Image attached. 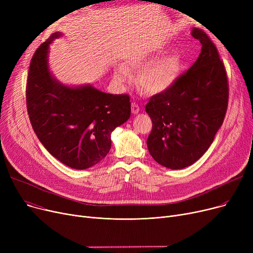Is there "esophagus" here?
<instances>
[{
	"mask_svg": "<svg viewBox=\"0 0 253 253\" xmlns=\"http://www.w3.org/2000/svg\"><path fill=\"white\" fill-rule=\"evenodd\" d=\"M131 111H132V114H138V112H139L138 104H136L135 102H132L131 103Z\"/></svg>",
	"mask_w": 253,
	"mask_h": 253,
	"instance_id": "esophagus-1",
	"label": "esophagus"
}]
</instances>
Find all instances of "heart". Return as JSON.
Listing matches in <instances>:
<instances>
[{
  "label": "heart",
  "mask_w": 253,
  "mask_h": 253,
  "mask_svg": "<svg viewBox=\"0 0 253 253\" xmlns=\"http://www.w3.org/2000/svg\"><path fill=\"white\" fill-rule=\"evenodd\" d=\"M154 53L147 50L132 52L115 70V79L120 83L129 82L132 72L138 73L140 87L151 94L168 90L176 81L181 70V57L178 53L163 56L155 61Z\"/></svg>",
  "instance_id": "heart-1"
}]
</instances>
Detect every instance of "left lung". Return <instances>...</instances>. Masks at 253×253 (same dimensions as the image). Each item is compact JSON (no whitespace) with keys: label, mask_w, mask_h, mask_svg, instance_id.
Masks as SVG:
<instances>
[{"label":"left lung","mask_w":253,"mask_h":253,"mask_svg":"<svg viewBox=\"0 0 253 253\" xmlns=\"http://www.w3.org/2000/svg\"><path fill=\"white\" fill-rule=\"evenodd\" d=\"M192 36L202 45L198 59L145 105L153 122L149 152L156 162L174 170L206 153L228 109V77L217 49L202 30L193 29Z\"/></svg>","instance_id":"8db88e82"}]
</instances>
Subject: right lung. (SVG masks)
<instances>
[{
    "instance_id": "add662e5",
    "label": "right lung",
    "mask_w": 253,
    "mask_h": 253,
    "mask_svg": "<svg viewBox=\"0 0 253 253\" xmlns=\"http://www.w3.org/2000/svg\"><path fill=\"white\" fill-rule=\"evenodd\" d=\"M54 33L32 58L26 84V104L33 129L45 149L74 169L100 162L112 147L111 134L131 114L127 94H110L92 85L66 86L49 69V46Z\"/></svg>"
}]
</instances>
